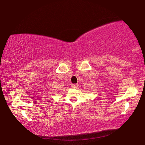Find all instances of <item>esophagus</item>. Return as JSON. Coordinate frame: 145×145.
Listing matches in <instances>:
<instances>
[{"mask_svg":"<svg viewBox=\"0 0 145 145\" xmlns=\"http://www.w3.org/2000/svg\"><path fill=\"white\" fill-rule=\"evenodd\" d=\"M72 87L73 88H77L78 87V84H72Z\"/></svg>","mask_w":145,"mask_h":145,"instance_id":"esophagus-1","label":"esophagus"}]
</instances>
